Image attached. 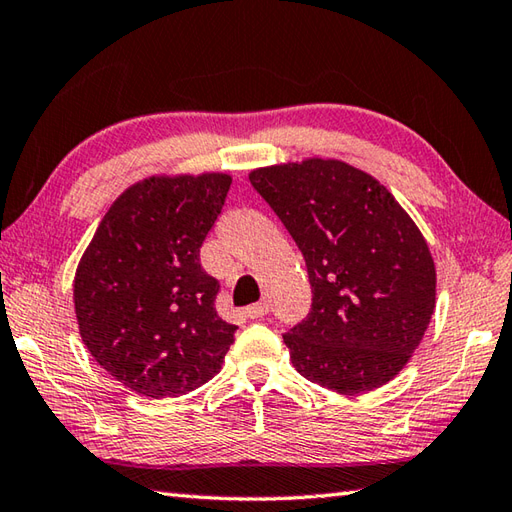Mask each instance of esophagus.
<instances>
[{"mask_svg":"<svg viewBox=\"0 0 512 512\" xmlns=\"http://www.w3.org/2000/svg\"><path fill=\"white\" fill-rule=\"evenodd\" d=\"M244 315H246L248 319H262L264 315H268V304H264V302H259V304H253V306H248V308L244 310Z\"/></svg>","mask_w":512,"mask_h":512,"instance_id":"34e87169","label":"esophagus"}]
</instances>
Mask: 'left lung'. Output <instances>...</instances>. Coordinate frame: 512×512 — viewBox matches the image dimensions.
<instances>
[{"mask_svg":"<svg viewBox=\"0 0 512 512\" xmlns=\"http://www.w3.org/2000/svg\"><path fill=\"white\" fill-rule=\"evenodd\" d=\"M248 179L306 259L313 306L284 335L297 373L342 395L390 382L435 310V262L413 219L373 175L339 159Z\"/></svg>","mask_w":512,"mask_h":512,"instance_id":"1","label":"left lung"}]
</instances>
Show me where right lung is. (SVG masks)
I'll return each instance as SVG.
<instances>
[{
  "label": "right lung",
  "mask_w": 512,
  "mask_h": 512,
  "mask_svg": "<svg viewBox=\"0 0 512 512\" xmlns=\"http://www.w3.org/2000/svg\"><path fill=\"white\" fill-rule=\"evenodd\" d=\"M230 175H159L126 188L79 259L73 299L95 362L135 393L186 395L219 373L237 326L199 264Z\"/></svg>",
  "instance_id": "1"
}]
</instances>
